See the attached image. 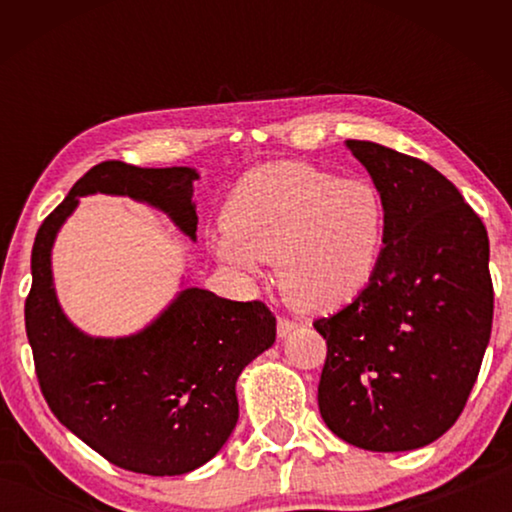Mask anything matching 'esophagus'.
<instances>
[{"label":"esophagus","mask_w":512,"mask_h":512,"mask_svg":"<svg viewBox=\"0 0 512 512\" xmlns=\"http://www.w3.org/2000/svg\"><path fill=\"white\" fill-rule=\"evenodd\" d=\"M293 329H296V323H293V320L277 318V336H280V339H284V336H289Z\"/></svg>","instance_id":"esophagus-1"}]
</instances>
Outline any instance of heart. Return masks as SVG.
Returning <instances> with one entry per match:
<instances>
[{
  "label": "heart",
  "mask_w": 512,
  "mask_h": 512,
  "mask_svg": "<svg viewBox=\"0 0 512 512\" xmlns=\"http://www.w3.org/2000/svg\"><path fill=\"white\" fill-rule=\"evenodd\" d=\"M214 255L244 275L275 264L291 307L336 311L366 291L386 246V203L368 178H339L307 162L282 160L239 178L223 210Z\"/></svg>",
  "instance_id": "b5f03b06"
}]
</instances>
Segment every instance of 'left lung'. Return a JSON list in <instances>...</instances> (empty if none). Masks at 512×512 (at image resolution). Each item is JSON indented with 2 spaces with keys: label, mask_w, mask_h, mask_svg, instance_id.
I'll return each instance as SVG.
<instances>
[{
  "label": "left lung",
  "mask_w": 512,
  "mask_h": 512,
  "mask_svg": "<svg viewBox=\"0 0 512 512\" xmlns=\"http://www.w3.org/2000/svg\"><path fill=\"white\" fill-rule=\"evenodd\" d=\"M386 203L370 287L314 327L327 341L318 409L345 443L409 452L463 413L492 332L485 225L431 164L348 140Z\"/></svg>",
  "instance_id": "8db88e82"
}]
</instances>
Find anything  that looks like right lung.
<instances>
[{"label":"right lung","instance_id":"right-lung-1","mask_svg":"<svg viewBox=\"0 0 512 512\" xmlns=\"http://www.w3.org/2000/svg\"><path fill=\"white\" fill-rule=\"evenodd\" d=\"M196 169H142L108 160L92 167L45 221L31 250L24 305L40 391L49 409L112 465L176 476L205 465L239 420L237 379L275 341L264 302H235L189 287L142 332L99 339L58 305L51 248L79 196L112 194L158 207L196 239Z\"/></svg>","mask_w":512,"mask_h":512}]
</instances>
